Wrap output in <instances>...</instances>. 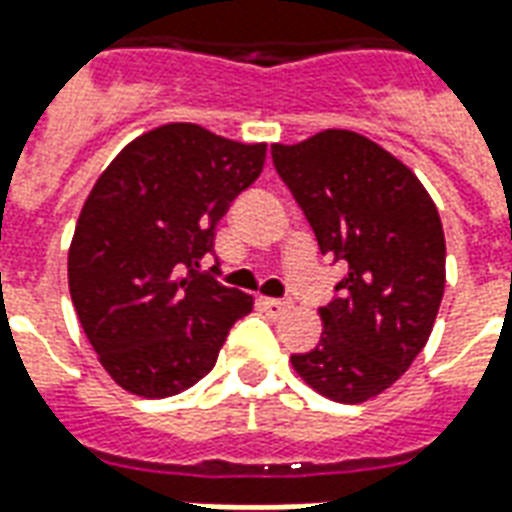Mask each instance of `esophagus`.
<instances>
[{
  "label": "esophagus",
  "instance_id": "34e87169",
  "mask_svg": "<svg viewBox=\"0 0 512 512\" xmlns=\"http://www.w3.org/2000/svg\"><path fill=\"white\" fill-rule=\"evenodd\" d=\"M260 307H263L266 312H285L293 307V301L290 299H268V296H263V299H260Z\"/></svg>",
  "mask_w": 512,
  "mask_h": 512
}]
</instances>
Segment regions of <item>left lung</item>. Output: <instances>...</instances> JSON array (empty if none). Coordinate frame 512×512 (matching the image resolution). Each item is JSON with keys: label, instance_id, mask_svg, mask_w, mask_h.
Segmentation results:
<instances>
[{"label": "left lung", "instance_id": "8db88e82", "mask_svg": "<svg viewBox=\"0 0 512 512\" xmlns=\"http://www.w3.org/2000/svg\"><path fill=\"white\" fill-rule=\"evenodd\" d=\"M274 169L343 279L323 332L290 362L337 403L381 395L425 348L444 296V230L417 175L354 131L271 147Z\"/></svg>", "mask_w": 512, "mask_h": 512}]
</instances>
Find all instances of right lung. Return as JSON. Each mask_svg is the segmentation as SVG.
<instances>
[{
  "instance_id": "right-lung-1",
  "label": "right lung",
  "mask_w": 512,
  "mask_h": 512,
  "mask_svg": "<svg viewBox=\"0 0 512 512\" xmlns=\"http://www.w3.org/2000/svg\"><path fill=\"white\" fill-rule=\"evenodd\" d=\"M266 145L194 123L142 134L84 202L68 255L76 315L101 365L139 397L178 395L216 365L252 296L219 282L213 227L260 175Z\"/></svg>"
}]
</instances>
